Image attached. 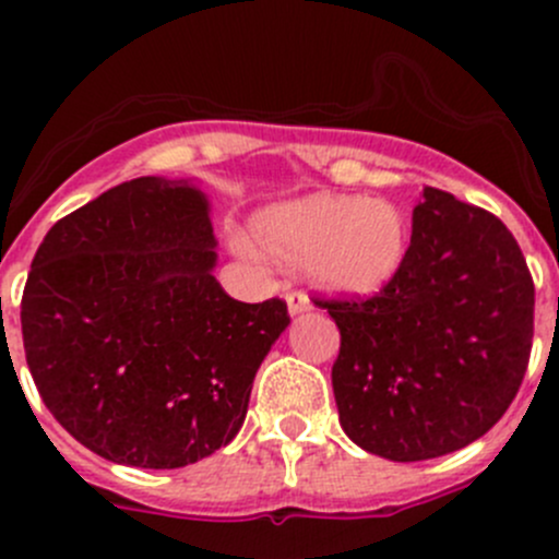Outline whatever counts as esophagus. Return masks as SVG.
<instances>
[{"mask_svg":"<svg viewBox=\"0 0 559 559\" xmlns=\"http://www.w3.org/2000/svg\"><path fill=\"white\" fill-rule=\"evenodd\" d=\"M286 308H289L292 316L311 311V300H308L306 292L300 289H286Z\"/></svg>","mask_w":559,"mask_h":559,"instance_id":"1","label":"esophagus"}]
</instances>
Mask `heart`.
Returning a JSON list of instances; mask_svg holds the SVG:
<instances>
[{
    "mask_svg": "<svg viewBox=\"0 0 559 559\" xmlns=\"http://www.w3.org/2000/svg\"><path fill=\"white\" fill-rule=\"evenodd\" d=\"M259 246L286 262L306 259L326 292L365 297L400 273L408 253V222L394 202L313 194L267 207L253 222Z\"/></svg>",
    "mask_w": 559,
    "mask_h": 559,
    "instance_id": "b5f03b06",
    "label": "heart"
}]
</instances>
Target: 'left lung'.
<instances>
[{"mask_svg":"<svg viewBox=\"0 0 559 559\" xmlns=\"http://www.w3.org/2000/svg\"><path fill=\"white\" fill-rule=\"evenodd\" d=\"M341 330V427L394 462L467 447L520 392L535 286L498 216L427 186L400 273L373 297H313Z\"/></svg>","mask_w":559,"mask_h":559,"instance_id":"8db88e82","label":"left lung"}]
</instances>
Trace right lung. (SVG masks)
<instances>
[{
	"label": "right lung",
	"instance_id": "right-lung-1",
	"mask_svg": "<svg viewBox=\"0 0 559 559\" xmlns=\"http://www.w3.org/2000/svg\"><path fill=\"white\" fill-rule=\"evenodd\" d=\"M207 200L134 178L59 218L21 297L26 365L61 427L118 465L183 467L238 436L286 302L233 300Z\"/></svg>",
	"mask_w": 559,
	"mask_h": 559
}]
</instances>
